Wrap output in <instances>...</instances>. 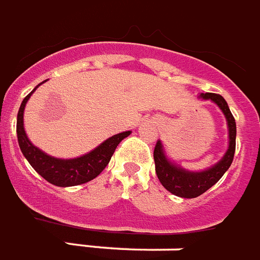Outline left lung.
Returning a JSON list of instances; mask_svg holds the SVG:
<instances>
[{
	"mask_svg": "<svg viewBox=\"0 0 260 260\" xmlns=\"http://www.w3.org/2000/svg\"><path fill=\"white\" fill-rule=\"evenodd\" d=\"M200 99L210 100L216 104L222 110L226 122H228L229 147H228V151L225 152L222 159L208 170L193 172V171L184 170L180 166L172 163L164 152L160 141L156 142L154 150L155 171H156L159 181L168 192H171L175 196L184 197V199H194V197L206 192L210 187H213L223 176L226 171L229 170L233 163L234 152H236V119L233 117L225 99L221 94H216V93H201Z\"/></svg>",
	"mask_w": 260,
	"mask_h": 260,
	"instance_id": "left-lung-1",
	"label": "left lung"
}]
</instances>
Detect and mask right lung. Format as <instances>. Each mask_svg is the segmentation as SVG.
Here are the masks:
<instances>
[{
    "label": "right lung",
    "mask_w": 260,
    "mask_h": 260,
    "mask_svg": "<svg viewBox=\"0 0 260 260\" xmlns=\"http://www.w3.org/2000/svg\"><path fill=\"white\" fill-rule=\"evenodd\" d=\"M39 85L35 86L34 90L24 97L18 110V115H17V137H18L22 154L38 174L46 179L48 183L57 187H73V185H80V184L93 180L108 166L119 142L128 137L132 132H123L113 135L83 156L73 157V159H59V157L47 155L28 141L23 127L24 106Z\"/></svg>",
    "instance_id": "1"
}]
</instances>
